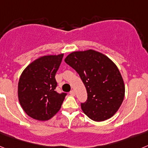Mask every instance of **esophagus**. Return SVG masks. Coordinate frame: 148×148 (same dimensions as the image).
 I'll list each match as a JSON object with an SVG mask.
<instances>
[{
  "label": "esophagus",
  "instance_id": "obj_1",
  "mask_svg": "<svg viewBox=\"0 0 148 148\" xmlns=\"http://www.w3.org/2000/svg\"><path fill=\"white\" fill-rule=\"evenodd\" d=\"M70 94L71 95H73V96H74V95H75V91H74V90H71L70 92Z\"/></svg>",
  "mask_w": 148,
  "mask_h": 148
}]
</instances>
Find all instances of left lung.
Segmentation results:
<instances>
[{"mask_svg":"<svg viewBox=\"0 0 148 148\" xmlns=\"http://www.w3.org/2000/svg\"><path fill=\"white\" fill-rule=\"evenodd\" d=\"M64 61L78 73L87 90V101L81 103L84 113L95 121L112 117L125 97V84L116 65L92 49L73 52Z\"/></svg>","mask_w":148,"mask_h":148,"instance_id":"8db88e82","label":"left lung"}]
</instances>
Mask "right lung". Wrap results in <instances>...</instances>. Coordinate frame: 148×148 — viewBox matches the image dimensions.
I'll list each match as a JSON object with an SVG mask.
<instances>
[{"label": "right lung", "instance_id": "1", "mask_svg": "<svg viewBox=\"0 0 148 148\" xmlns=\"http://www.w3.org/2000/svg\"><path fill=\"white\" fill-rule=\"evenodd\" d=\"M64 54L46 56L31 63L23 70L18 82L19 102L25 113L34 119L49 120L58 113L66 93L56 90L58 71Z\"/></svg>", "mask_w": 148, "mask_h": 148}]
</instances>
